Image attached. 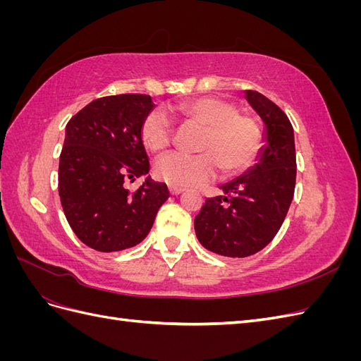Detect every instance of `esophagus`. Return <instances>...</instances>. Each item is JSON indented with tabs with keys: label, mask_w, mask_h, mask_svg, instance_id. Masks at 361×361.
Returning a JSON list of instances; mask_svg holds the SVG:
<instances>
[{
	"label": "esophagus",
	"mask_w": 361,
	"mask_h": 361,
	"mask_svg": "<svg viewBox=\"0 0 361 361\" xmlns=\"http://www.w3.org/2000/svg\"><path fill=\"white\" fill-rule=\"evenodd\" d=\"M169 191H170V194H173V195H178V194L183 192V188H180V187H173V185H170Z\"/></svg>",
	"instance_id": "34e87169"
}]
</instances>
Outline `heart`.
Masks as SVG:
<instances>
[{
  "label": "heart",
  "mask_w": 361,
  "mask_h": 361,
  "mask_svg": "<svg viewBox=\"0 0 361 361\" xmlns=\"http://www.w3.org/2000/svg\"><path fill=\"white\" fill-rule=\"evenodd\" d=\"M182 117L204 126L199 154L171 152L158 159L157 176L173 187H197L214 180L224 169L235 174L245 170L259 154L260 126L255 117L238 113L236 106L221 97L203 96L174 106ZM145 146L158 154L173 141V123L162 110H152L141 123Z\"/></svg>",
  "instance_id": "1"
}]
</instances>
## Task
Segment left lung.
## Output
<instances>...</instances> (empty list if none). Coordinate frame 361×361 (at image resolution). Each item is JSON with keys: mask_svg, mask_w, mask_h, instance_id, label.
I'll list each match as a JSON object with an SVG mask.
<instances>
[{"mask_svg": "<svg viewBox=\"0 0 361 361\" xmlns=\"http://www.w3.org/2000/svg\"><path fill=\"white\" fill-rule=\"evenodd\" d=\"M247 101L264 120L267 145L245 174L221 185L194 220L200 244L212 253L247 257L265 248L285 221L297 179L293 128L280 106L255 90Z\"/></svg>", "mask_w": 361, "mask_h": 361, "instance_id": "left-lung-1", "label": "left lung"}]
</instances>
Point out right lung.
<instances>
[{
    "label": "right lung",
    "instance_id": "add662e5",
    "mask_svg": "<svg viewBox=\"0 0 361 361\" xmlns=\"http://www.w3.org/2000/svg\"><path fill=\"white\" fill-rule=\"evenodd\" d=\"M152 108L149 94L105 96L66 125L59 166L61 206L80 241L102 253L143 241L170 195L166 183L150 178L134 192L125 188V182L149 173L141 123Z\"/></svg>",
    "mask_w": 361,
    "mask_h": 361
}]
</instances>
